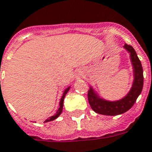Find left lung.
I'll return each instance as SVG.
<instances>
[{"label":"left lung","mask_w":152,"mask_h":152,"mask_svg":"<svg viewBox=\"0 0 152 152\" xmlns=\"http://www.w3.org/2000/svg\"><path fill=\"white\" fill-rule=\"evenodd\" d=\"M124 47L130 52L134 67V80L132 88L125 98L117 102H108L99 99L91 88L88 92V101L94 111L105 115H118L130 110L134 104L137 98L142 92L143 86V71L141 61L132 45L125 44Z\"/></svg>","instance_id":"1"}]
</instances>
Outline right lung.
<instances>
[{
    "mask_svg": "<svg viewBox=\"0 0 152 152\" xmlns=\"http://www.w3.org/2000/svg\"><path fill=\"white\" fill-rule=\"evenodd\" d=\"M69 87H68V88L66 90V91H64V94H63V96L61 97V101H60V103H59V106H60V107H59L58 110L57 111V113H56L55 115H53V116H52V117H50V118H49L48 119H46V120L45 121V123H46V122H50V121H53L54 120V119H56V118L58 117L59 115H61V111H62V108H63V102H64V99H65V96H66V93L69 91Z\"/></svg>",
    "mask_w": 152,
    "mask_h": 152,
    "instance_id": "right-lung-1",
    "label": "right lung"
}]
</instances>
